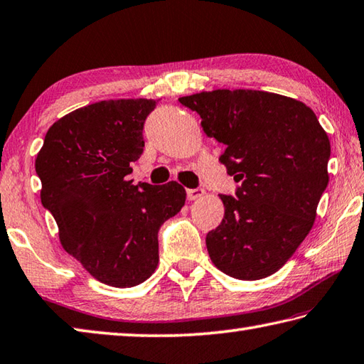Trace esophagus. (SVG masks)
<instances>
[{
	"mask_svg": "<svg viewBox=\"0 0 364 364\" xmlns=\"http://www.w3.org/2000/svg\"><path fill=\"white\" fill-rule=\"evenodd\" d=\"M205 194V191L202 188H196V189H188L186 191V196H188V200H197L200 199V197Z\"/></svg>",
	"mask_w": 364,
	"mask_h": 364,
	"instance_id": "1",
	"label": "esophagus"
}]
</instances>
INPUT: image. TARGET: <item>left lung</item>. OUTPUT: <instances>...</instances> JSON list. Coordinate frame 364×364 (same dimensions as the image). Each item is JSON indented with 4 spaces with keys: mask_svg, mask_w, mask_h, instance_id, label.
Wrapping results in <instances>:
<instances>
[{
    "mask_svg": "<svg viewBox=\"0 0 364 364\" xmlns=\"http://www.w3.org/2000/svg\"><path fill=\"white\" fill-rule=\"evenodd\" d=\"M203 132L226 149L220 162L240 186L220 196L224 218L207 234L221 272L259 280L277 272L314 226L328 186L331 144L307 105L262 90H228L181 97Z\"/></svg>",
    "mask_w": 364,
    "mask_h": 364,
    "instance_id": "8db88e82",
    "label": "left lung"
}]
</instances>
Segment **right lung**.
Wrapping results in <instances>:
<instances>
[{"label": "right lung", "instance_id": "1", "mask_svg": "<svg viewBox=\"0 0 364 364\" xmlns=\"http://www.w3.org/2000/svg\"><path fill=\"white\" fill-rule=\"evenodd\" d=\"M157 100L87 105L50 125L35 168L41 202L65 251L105 285H140L159 262L157 234L186 200L176 181L125 180L144 148L143 127Z\"/></svg>", "mask_w": 364, "mask_h": 364}]
</instances>
